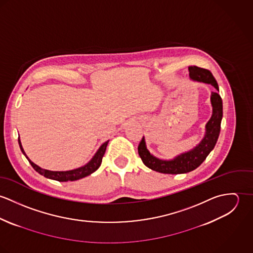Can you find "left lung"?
<instances>
[{
    "instance_id": "left-lung-1",
    "label": "left lung",
    "mask_w": 253,
    "mask_h": 253,
    "mask_svg": "<svg viewBox=\"0 0 253 253\" xmlns=\"http://www.w3.org/2000/svg\"><path fill=\"white\" fill-rule=\"evenodd\" d=\"M189 75L193 81L211 84L219 91L216 80L211 71L197 66H190ZM211 101L212 106V116L206 126L205 137L200 144L191 151L181 154L173 160L164 161L154 157L147 150L143 136L138 145V154L147 168L161 173L180 174L190 172L203 164L216 144L221 128V120L223 117L222 99L216 91L211 92Z\"/></svg>"
}]
</instances>
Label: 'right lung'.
I'll return each mask as SVG.
<instances>
[{"label":"right lung","instance_id":"1","mask_svg":"<svg viewBox=\"0 0 253 253\" xmlns=\"http://www.w3.org/2000/svg\"><path fill=\"white\" fill-rule=\"evenodd\" d=\"M108 142L109 140L100 146V148L97 150V152L95 153L93 158L85 166H84L82 168H79V169H73V170H68V171H51V170L41 169L40 167L35 165L33 162H31V160H29V158L26 156V154H25V152L22 148L20 139L18 138V144H19L21 152L27 158L30 165L33 167V169L36 170L37 172H39L41 175H43L46 178H49V179H52V180L59 181V182L78 180V179L84 178V177L93 173L95 170H97L98 168L100 167L101 163H102V158L105 154Z\"/></svg>","mask_w":253,"mask_h":253}]
</instances>
